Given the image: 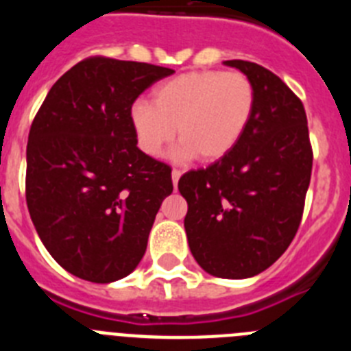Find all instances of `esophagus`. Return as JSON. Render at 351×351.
Masks as SVG:
<instances>
[{
  "label": "esophagus",
  "mask_w": 351,
  "mask_h": 351,
  "mask_svg": "<svg viewBox=\"0 0 351 351\" xmlns=\"http://www.w3.org/2000/svg\"><path fill=\"white\" fill-rule=\"evenodd\" d=\"M179 178H181V170L173 169V170H172V182H173V186H178Z\"/></svg>",
  "instance_id": "34e87169"
}]
</instances>
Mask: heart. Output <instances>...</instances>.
I'll return each mask as SVG.
<instances>
[{
    "instance_id": "obj_1",
    "label": "heart",
    "mask_w": 351,
    "mask_h": 351,
    "mask_svg": "<svg viewBox=\"0 0 351 351\" xmlns=\"http://www.w3.org/2000/svg\"><path fill=\"white\" fill-rule=\"evenodd\" d=\"M255 86L241 71H190L160 84L153 104L138 100L130 125L142 153L158 156L176 135L182 138L173 156L214 161L237 145L255 110Z\"/></svg>"
}]
</instances>
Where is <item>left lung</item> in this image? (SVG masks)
<instances>
[{
	"label": "left lung",
	"mask_w": 351,
	"mask_h": 351,
	"mask_svg": "<svg viewBox=\"0 0 351 351\" xmlns=\"http://www.w3.org/2000/svg\"><path fill=\"white\" fill-rule=\"evenodd\" d=\"M250 77L256 104L230 153L207 169L186 172L188 244L210 276L244 280L271 267L299 230L313 169L302 101L271 70L225 61Z\"/></svg>",
	"instance_id": "left-lung-1"
}]
</instances>
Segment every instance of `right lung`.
Wrapping results in <instances>:
<instances>
[{
  "label": "right lung",
  "mask_w": 351,
  "mask_h": 351,
  "mask_svg": "<svg viewBox=\"0 0 351 351\" xmlns=\"http://www.w3.org/2000/svg\"><path fill=\"white\" fill-rule=\"evenodd\" d=\"M173 70L93 56L61 77L36 112L26 149V202L64 271L112 283L137 267L172 169L137 147L130 108Z\"/></svg>",
  "instance_id": "obj_1"
}]
</instances>
